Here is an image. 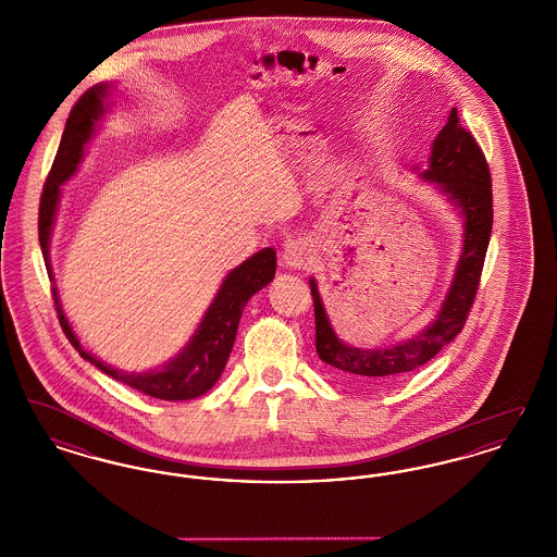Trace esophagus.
I'll use <instances>...</instances> for the list:
<instances>
[{
    "instance_id": "34e87169",
    "label": "esophagus",
    "mask_w": 557,
    "mask_h": 557,
    "mask_svg": "<svg viewBox=\"0 0 557 557\" xmlns=\"http://www.w3.org/2000/svg\"><path fill=\"white\" fill-rule=\"evenodd\" d=\"M313 255H315V250H313L311 242L302 238L290 239L284 246L282 261L290 269H307L313 263Z\"/></svg>"
}]
</instances>
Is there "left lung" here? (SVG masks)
<instances>
[{"label":"left lung","mask_w":557,"mask_h":557,"mask_svg":"<svg viewBox=\"0 0 557 557\" xmlns=\"http://www.w3.org/2000/svg\"><path fill=\"white\" fill-rule=\"evenodd\" d=\"M447 194L463 219V250L455 269L449 292L436 319L416 338L386 348H359L343 343L325 315L318 284L311 277L315 302V348L319 359L348 382L361 386H386L428 363L443 346L463 330L476 298L478 284L493 230L491 171L474 135L463 129L457 108L432 144L430 164L420 173Z\"/></svg>","instance_id":"8db88e82"}]
</instances>
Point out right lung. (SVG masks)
Listing matches in <instances>:
<instances>
[{"mask_svg": "<svg viewBox=\"0 0 557 557\" xmlns=\"http://www.w3.org/2000/svg\"><path fill=\"white\" fill-rule=\"evenodd\" d=\"M108 89L110 85L104 83L91 87L81 96L79 102L71 110V116L66 121V127L60 139L58 154L53 159L52 171L41 191L39 244H41V252H44L50 277H52L50 238H52L53 219H55L58 200H60V186L66 180H71L79 166L83 148L94 135L96 123L107 110L104 100H107ZM275 263H277L275 250L263 248L261 252L244 261L234 271H230V275L223 280L221 288L216 292L207 315L200 321L191 341L175 359H171L159 370L139 371V373L114 370L98 357L89 355L87 350H83L69 319L62 313V305L55 288H53V302H55L58 319L66 338L77 348L83 359L94 363L98 370L104 371L110 377L132 386L148 397L162 398V400H187L211 391L214 382L221 377L225 363L230 359V352L234 348L242 311L250 300V296L263 290L275 277Z\"/></svg>", "mask_w": 557, "mask_h": 557, "instance_id": "1", "label": "right lung"}]
</instances>
